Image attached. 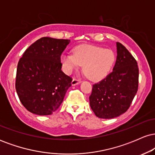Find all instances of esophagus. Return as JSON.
Masks as SVG:
<instances>
[{"label":"esophagus","mask_w":155,"mask_h":155,"mask_svg":"<svg viewBox=\"0 0 155 155\" xmlns=\"http://www.w3.org/2000/svg\"><path fill=\"white\" fill-rule=\"evenodd\" d=\"M81 81L80 79H76V78H74V79L72 80L71 84H72L73 86H75V85H77V84H79L81 83Z\"/></svg>","instance_id":"obj_1"}]
</instances>
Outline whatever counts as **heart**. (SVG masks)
I'll list each match as a JSON object with an SVG mask.
<instances>
[{
  "label": "heart",
  "mask_w": 155,
  "mask_h": 155,
  "mask_svg": "<svg viewBox=\"0 0 155 155\" xmlns=\"http://www.w3.org/2000/svg\"><path fill=\"white\" fill-rule=\"evenodd\" d=\"M115 61V54L111 49L97 46L81 44L73 49L72 54H63L61 62L65 71L71 73L83 65V73L94 81L104 79Z\"/></svg>",
  "instance_id": "1"
}]
</instances>
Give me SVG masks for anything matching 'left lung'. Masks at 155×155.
Segmentation results:
<instances>
[{
  "mask_svg": "<svg viewBox=\"0 0 155 155\" xmlns=\"http://www.w3.org/2000/svg\"><path fill=\"white\" fill-rule=\"evenodd\" d=\"M117 50L113 71L92 85L90 105L99 118H114L127 111L138 91L139 73L137 61L119 42H117Z\"/></svg>",
  "mask_w": 155,
  "mask_h": 155,
  "instance_id": "left-lung-1",
  "label": "left lung"
}]
</instances>
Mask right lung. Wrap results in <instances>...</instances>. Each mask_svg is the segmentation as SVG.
Segmentation results:
<instances>
[{
  "label": "right lung",
  "instance_id": "add662e5",
  "mask_svg": "<svg viewBox=\"0 0 155 155\" xmlns=\"http://www.w3.org/2000/svg\"><path fill=\"white\" fill-rule=\"evenodd\" d=\"M68 39L43 37L31 44L19 59L15 87L28 111L50 115L60 107L72 78L61 71L60 56Z\"/></svg>",
  "mask_w": 155,
  "mask_h": 155
}]
</instances>
